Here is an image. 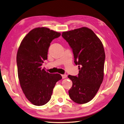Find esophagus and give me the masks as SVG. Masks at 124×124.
<instances>
[{"label": "esophagus", "instance_id": "esophagus-1", "mask_svg": "<svg viewBox=\"0 0 124 124\" xmlns=\"http://www.w3.org/2000/svg\"><path fill=\"white\" fill-rule=\"evenodd\" d=\"M62 77L63 78H67V75L66 74H63L62 75Z\"/></svg>", "mask_w": 124, "mask_h": 124}]
</instances>
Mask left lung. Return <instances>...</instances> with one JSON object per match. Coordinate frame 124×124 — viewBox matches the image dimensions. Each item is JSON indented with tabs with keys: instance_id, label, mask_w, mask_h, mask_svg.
Returning a JSON list of instances; mask_svg holds the SVG:
<instances>
[{
	"instance_id": "left-lung-1",
	"label": "left lung",
	"mask_w": 124,
	"mask_h": 124,
	"mask_svg": "<svg viewBox=\"0 0 124 124\" xmlns=\"http://www.w3.org/2000/svg\"><path fill=\"white\" fill-rule=\"evenodd\" d=\"M62 36L72 48L80 70L78 77L68 75L73 83L69 95L75 103H86L95 96L103 80L105 54L102 42L86 27L63 32Z\"/></svg>"
}]
</instances>
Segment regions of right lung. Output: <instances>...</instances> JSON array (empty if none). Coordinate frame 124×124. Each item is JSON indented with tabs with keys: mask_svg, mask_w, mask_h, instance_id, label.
I'll list each match as a JSON object with an SVG mask.
<instances>
[{
	"mask_svg": "<svg viewBox=\"0 0 124 124\" xmlns=\"http://www.w3.org/2000/svg\"><path fill=\"white\" fill-rule=\"evenodd\" d=\"M61 33L45 27L31 30L21 41L17 54L20 84L26 98L36 106H42L51 99L56 83L61 75L50 74L42 69L52 41Z\"/></svg>",
	"mask_w": 124,
	"mask_h": 124,
	"instance_id": "obj_1",
	"label": "right lung"
}]
</instances>
